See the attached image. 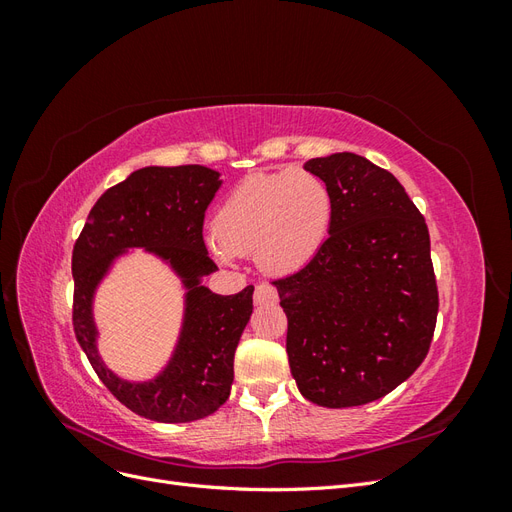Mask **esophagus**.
<instances>
[{"mask_svg":"<svg viewBox=\"0 0 512 512\" xmlns=\"http://www.w3.org/2000/svg\"><path fill=\"white\" fill-rule=\"evenodd\" d=\"M280 294L271 286V284H258L254 290V303L256 305H269V303H277Z\"/></svg>","mask_w":512,"mask_h":512,"instance_id":"1","label":"esophagus"}]
</instances>
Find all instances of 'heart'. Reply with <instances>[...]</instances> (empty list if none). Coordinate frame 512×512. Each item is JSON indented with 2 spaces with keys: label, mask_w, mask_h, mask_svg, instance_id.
Masks as SVG:
<instances>
[{
  "label": "heart",
  "mask_w": 512,
  "mask_h": 512,
  "mask_svg": "<svg viewBox=\"0 0 512 512\" xmlns=\"http://www.w3.org/2000/svg\"><path fill=\"white\" fill-rule=\"evenodd\" d=\"M331 215L327 183L309 170L254 173L228 192L215 213L213 254L220 262L254 254L262 271L288 275L318 254Z\"/></svg>",
  "instance_id": "obj_1"
}]
</instances>
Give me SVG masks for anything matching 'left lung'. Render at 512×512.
<instances>
[{
	"label": "left lung",
	"instance_id": "left-lung-1",
	"mask_svg": "<svg viewBox=\"0 0 512 512\" xmlns=\"http://www.w3.org/2000/svg\"><path fill=\"white\" fill-rule=\"evenodd\" d=\"M331 192L329 237L275 280L288 318L292 378L312 404L376 401L425 361L438 286L421 211L389 170L356 153L305 162Z\"/></svg>",
	"mask_w": 512,
	"mask_h": 512
}]
</instances>
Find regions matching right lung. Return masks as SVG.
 <instances>
[{
    "instance_id": "add662e5",
    "label": "right lung",
    "mask_w": 512,
    "mask_h": 512,
    "mask_svg": "<svg viewBox=\"0 0 512 512\" xmlns=\"http://www.w3.org/2000/svg\"><path fill=\"white\" fill-rule=\"evenodd\" d=\"M220 185L218 170L198 164L134 170L98 198L74 243L76 339L106 389L132 412L158 423L198 421L224 404L235 378V350L254 309V286L224 297L200 284L218 271L203 241V222ZM130 246H145L168 261L189 290L176 352L147 383L123 381L101 363L90 309L101 277Z\"/></svg>"
}]
</instances>
